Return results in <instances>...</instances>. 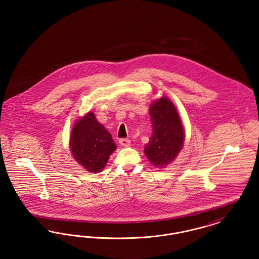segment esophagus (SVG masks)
I'll return each instance as SVG.
<instances>
[{
	"label": "esophagus",
	"mask_w": 259,
	"mask_h": 259,
	"mask_svg": "<svg viewBox=\"0 0 259 259\" xmlns=\"http://www.w3.org/2000/svg\"><path fill=\"white\" fill-rule=\"evenodd\" d=\"M119 144L122 147H129L130 146V140L129 139H120L119 140Z\"/></svg>",
	"instance_id": "esophagus-1"
}]
</instances>
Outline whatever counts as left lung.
I'll list each match as a JSON object with an SVG mask.
<instances>
[{"label": "left lung", "mask_w": 259, "mask_h": 259, "mask_svg": "<svg viewBox=\"0 0 259 259\" xmlns=\"http://www.w3.org/2000/svg\"><path fill=\"white\" fill-rule=\"evenodd\" d=\"M152 136L145 146L148 161L157 168H165L176 159L184 147L185 130L172 101L161 97L149 106Z\"/></svg>", "instance_id": "left-lung-1"}]
</instances>
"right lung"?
Wrapping results in <instances>:
<instances>
[{
	"label": "right lung",
	"instance_id": "1",
	"mask_svg": "<svg viewBox=\"0 0 259 259\" xmlns=\"http://www.w3.org/2000/svg\"><path fill=\"white\" fill-rule=\"evenodd\" d=\"M70 148L74 160L87 171L100 172L116 149L111 133L99 123L91 111L74 122Z\"/></svg>",
	"mask_w": 259,
	"mask_h": 259
}]
</instances>
